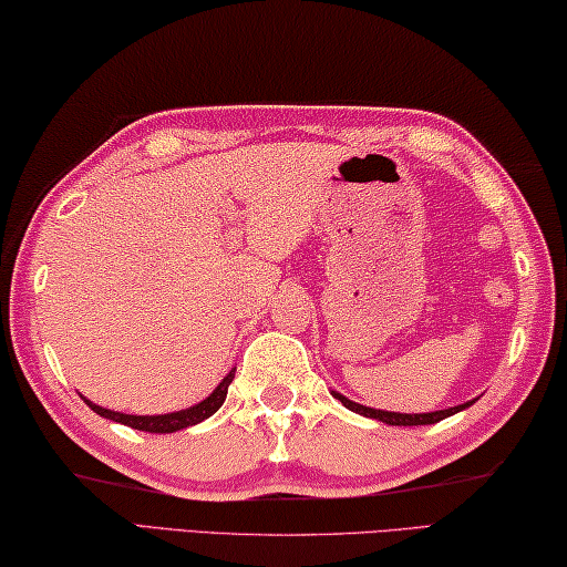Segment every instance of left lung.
<instances>
[{
    "instance_id": "8db88e82",
    "label": "left lung",
    "mask_w": 567,
    "mask_h": 567,
    "mask_svg": "<svg viewBox=\"0 0 567 567\" xmlns=\"http://www.w3.org/2000/svg\"><path fill=\"white\" fill-rule=\"evenodd\" d=\"M333 396L339 399L341 404L347 406V410H351V412H357V414H364V416H371V420H379V422H384V424H394V426H416V424H434V422H440V420H444V416H450V414H454V412H460V410H465V406H470L472 402H467V404H460V406H450V410H440V412H430V414H396V412H382V410H369V406H361V404H357V402H351V399H347V396H341V394H337L333 392Z\"/></svg>"
}]
</instances>
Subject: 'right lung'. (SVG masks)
<instances>
[{
    "label": "right lung",
    "mask_w": 567,
    "mask_h": 567,
    "mask_svg": "<svg viewBox=\"0 0 567 567\" xmlns=\"http://www.w3.org/2000/svg\"><path fill=\"white\" fill-rule=\"evenodd\" d=\"M234 382V371L223 379L218 384L216 392H213L208 399H203L200 404L190 406V410H183V412H173V414H157V416H137V414H120V412H110V410H102V406L92 404L90 399H85L87 406L92 412H97L100 416H105V420H113L120 424H127L133 426V430H143V432H155V434H168V432H178L185 430V426H193L203 420H208V416L218 410V406L226 402V394H228V384Z\"/></svg>",
    "instance_id": "right-lung-1"
}]
</instances>
